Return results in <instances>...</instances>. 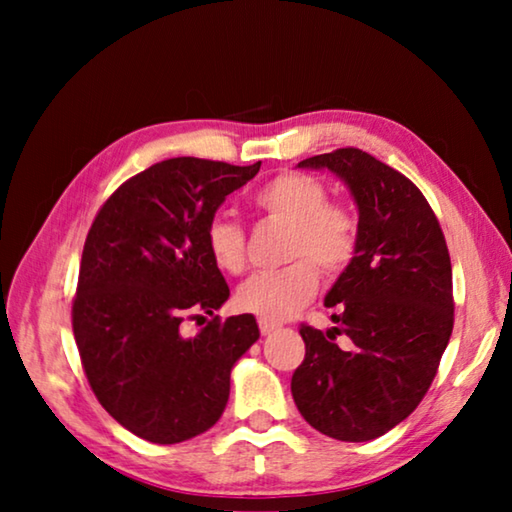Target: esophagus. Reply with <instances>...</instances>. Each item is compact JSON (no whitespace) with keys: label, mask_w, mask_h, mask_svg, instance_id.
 <instances>
[{"label":"esophagus","mask_w":512,"mask_h":512,"mask_svg":"<svg viewBox=\"0 0 512 512\" xmlns=\"http://www.w3.org/2000/svg\"><path fill=\"white\" fill-rule=\"evenodd\" d=\"M277 329V325L275 323H268V320H259V332H262L264 336L266 334H271V332H275Z\"/></svg>","instance_id":"1"}]
</instances>
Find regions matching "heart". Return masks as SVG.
<instances>
[{"mask_svg":"<svg viewBox=\"0 0 512 512\" xmlns=\"http://www.w3.org/2000/svg\"><path fill=\"white\" fill-rule=\"evenodd\" d=\"M327 187L302 171H282L257 189L255 207L268 219L291 225L287 257L277 271L250 275L235 293L237 309L268 323H280L305 305L318 289V266L325 275L341 273L359 244V221L348 205L327 201ZM205 246L223 273L239 275L246 266V232L225 214L205 225Z\"/></svg>","mask_w":512,"mask_h":512,"instance_id":"heart-1","label":"heart"}]
</instances>
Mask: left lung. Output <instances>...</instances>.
<instances>
[{
	"instance_id": "1",
	"label": "left lung",
	"mask_w": 512,
	"mask_h": 512,
	"mask_svg": "<svg viewBox=\"0 0 512 512\" xmlns=\"http://www.w3.org/2000/svg\"><path fill=\"white\" fill-rule=\"evenodd\" d=\"M298 167L329 169L350 187L359 244L325 298L339 327L300 325L305 361L291 393L311 427L366 443L409 418L436 377L454 327L452 262L431 205L400 171L352 146Z\"/></svg>"
}]
</instances>
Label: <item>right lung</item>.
Returning <instances> with one entry per match:
<instances>
[{
  "label": "right lung",
  "instance_id": "right-lung-1",
  "mask_svg": "<svg viewBox=\"0 0 512 512\" xmlns=\"http://www.w3.org/2000/svg\"><path fill=\"white\" fill-rule=\"evenodd\" d=\"M259 167L162 160L119 185L92 221L72 302L76 348L99 404L149 443L214 427L232 366L259 339L253 314L215 316L194 337L179 332L185 317L214 315L230 298L205 225Z\"/></svg>",
  "mask_w": 512,
  "mask_h": 512
}]
</instances>
